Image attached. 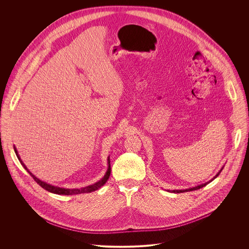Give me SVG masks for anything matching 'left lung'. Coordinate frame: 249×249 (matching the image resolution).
I'll return each mask as SVG.
<instances>
[{
	"mask_svg": "<svg viewBox=\"0 0 249 249\" xmlns=\"http://www.w3.org/2000/svg\"><path fill=\"white\" fill-rule=\"evenodd\" d=\"M223 169V168H222ZM222 169L215 175V177L213 178V179H211L210 181H208V182H206V183H204V184H200V185H198V186H196V187H193V188H190V189H186V190H173V191H170V192H172V193H178V194H179V193H184V192H190V191H196V190H198V189H200V188H202V187H204V186H206L207 184H209L212 180H213L214 178H217L218 177V175L220 174V172L222 171Z\"/></svg>",
	"mask_w": 249,
	"mask_h": 249,
	"instance_id": "8db88e82",
	"label": "left lung"
}]
</instances>
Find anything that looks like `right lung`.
<instances>
[{
    "label": "right lung",
    "instance_id": "right-lung-1",
    "mask_svg": "<svg viewBox=\"0 0 249 249\" xmlns=\"http://www.w3.org/2000/svg\"><path fill=\"white\" fill-rule=\"evenodd\" d=\"M14 151L19 159V161L21 162L22 166L25 168V170H27V172L33 177V178L36 180V182H37L43 189H45L46 191L50 192V193H53V194H56V195H64V196H72V195H78V194H86V193H91V192H94L96 190H99L102 186H104L106 183H107L108 178L110 177V173H111V168H110V159L108 157L107 161H108V169H107V174L104 178H102L100 181H98L97 183L93 184V185H90V186H87V187H84V188H80V189H65V188H60V187H57V186H53L51 184H48L40 179L36 178V176H34L26 167V165L23 163V161L21 160L19 154H18V151L16 149V147L14 146Z\"/></svg>",
    "mask_w": 249,
    "mask_h": 249
}]
</instances>
